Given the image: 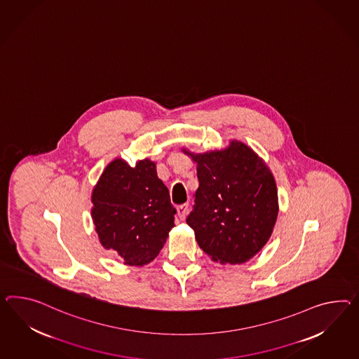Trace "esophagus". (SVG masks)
Wrapping results in <instances>:
<instances>
[{
  "mask_svg": "<svg viewBox=\"0 0 359 359\" xmlns=\"http://www.w3.org/2000/svg\"><path fill=\"white\" fill-rule=\"evenodd\" d=\"M187 211H189V204H182V205L177 207V215H178L180 220H184L186 219Z\"/></svg>",
  "mask_w": 359,
  "mask_h": 359,
  "instance_id": "1",
  "label": "esophagus"
}]
</instances>
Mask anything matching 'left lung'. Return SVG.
I'll return each mask as SVG.
<instances>
[{"instance_id": "obj_1", "label": "left lung", "mask_w": 359, "mask_h": 359, "mask_svg": "<svg viewBox=\"0 0 359 359\" xmlns=\"http://www.w3.org/2000/svg\"><path fill=\"white\" fill-rule=\"evenodd\" d=\"M199 187L186 222L199 248L220 264H242L264 248L276 224L275 177L264 160L239 140L194 154Z\"/></svg>"}]
</instances>
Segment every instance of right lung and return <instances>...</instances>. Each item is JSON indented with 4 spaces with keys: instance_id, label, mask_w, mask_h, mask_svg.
<instances>
[{
    "instance_id": "add662e5",
    "label": "right lung",
    "mask_w": 359,
    "mask_h": 359,
    "mask_svg": "<svg viewBox=\"0 0 359 359\" xmlns=\"http://www.w3.org/2000/svg\"><path fill=\"white\" fill-rule=\"evenodd\" d=\"M91 202L102 248L114 251L126 266L151 263L175 226L169 190L149 158L139 160L135 166L114 158L95 184Z\"/></svg>"
}]
</instances>
